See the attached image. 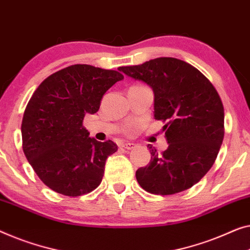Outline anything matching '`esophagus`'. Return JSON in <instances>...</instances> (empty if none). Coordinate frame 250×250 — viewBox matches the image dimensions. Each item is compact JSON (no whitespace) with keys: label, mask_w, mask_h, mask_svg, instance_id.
I'll return each mask as SVG.
<instances>
[{"label":"esophagus","mask_w":250,"mask_h":250,"mask_svg":"<svg viewBox=\"0 0 250 250\" xmlns=\"http://www.w3.org/2000/svg\"><path fill=\"white\" fill-rule=\"evenodd\" d=\"M122 146L124 147V149H126V150H132V149H134V147H135V144L134 143H123L122 144Z\"/></svg>","instance_id":"obj_1"}]
</instances>
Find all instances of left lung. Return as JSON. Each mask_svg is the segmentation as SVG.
Instances as JSON below:
<instances>
[{
	"label": "left lung",
	"instance_id": "obj_1",
	"mask_svg": "<svg viewBox=\"0 0 250 250\" xmlns=\"http://www.w3.org/2000/svg\"><path fill=\"white\" fill-rule=\"evenodd\" d=\"M118 70L150 86L154 119L167 123V150L159 154L147 144L151 160L136 170L137 183L158 195L194 186L214 164L224 136V109L215 88L197 68L173 57Z\"/></svg>",
	"mask_w": 250,
	"mask_h": 250
}]
</instances>
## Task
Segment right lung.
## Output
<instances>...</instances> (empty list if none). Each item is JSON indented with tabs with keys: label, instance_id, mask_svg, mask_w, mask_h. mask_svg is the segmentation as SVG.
I'll return each mask as SVG.
<instances>
[{
	"label": "right lung",
	"instance_id": "add662e5",
	"mask_svg": "<svg viewBox=\"0 0 250 250\" xmlns=\"http://www.w3.org/2000/svg\"><path fill=\"white\" fill-rule=\"evenodd\" d=\"M123 79L117 71L75 64L49 75L34 92L21 124L22 149L50 189L74 197L100 185L108 155L117 146L90 137L82 123Z\"/></svg>",
	"mask_w": 250,
	"mask_h": 250
}]
</instances>
